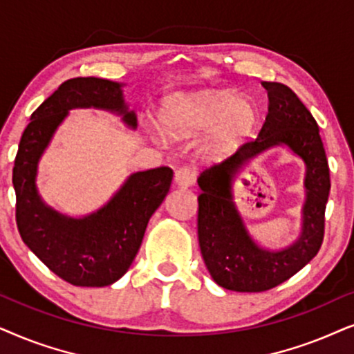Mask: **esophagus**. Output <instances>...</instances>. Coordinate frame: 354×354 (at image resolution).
<instances>
[{
    "instance_id": "1",
    "label": "esophagus",
    "mask_w": 354,
    "mask_h": 354,
    "mask_svg": "<svg viewBox=\"0 0 354 354\" xmlns=\"http://www.w3.org/2000/svg\"><path fill=\"white\" fill-rule=\"evenodd\" d=\"M196 176H197V171L196 168L192 167H181L176 169V173H174V181H176L178 186L181 187H187V186H192L196 181Z\"/></svg>"
}]
</instances>
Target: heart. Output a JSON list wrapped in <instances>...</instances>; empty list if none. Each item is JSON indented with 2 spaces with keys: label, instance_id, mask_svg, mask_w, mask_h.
Returning a JSON list of instances; mask_svg holds the SVG:
<instances>
[{
  "label": "heart",
  "instance_id": "heart-1",
  "mask_svg": "<svg viewBox=\"0 0 354 354\" xmlns=\"http://www.w3.org/2000/svg\"><path fill=\"white\" fill-rule=\"evenodd\" d=\"M257 108L234 92L202 91L168 103L165 124L169 134L187 138L214 129L207 153L214 158L233 152L257 124Z\"/></svg>",
  "mask_w": 354,
  "mask_h": 354
}]
</instances>
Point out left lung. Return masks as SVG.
I'll return each mask as SVG.
<instances>
[{"mask_svg":"<svg viewBox=\"0 0 354 354\" xmlns=\"http://www.w3.org/2000/svg\"><path fill=\"white\" fill-rule=\"evenodd\" d=\"M268 93V113L254 140L201 173L202 192L197 234L207 270L216 285L239 293L275 288L299 272L324 241L325 205L330 192V171L319 126L298 95L280 82H262ZM277 145H286L306 165V202L300 238L288 248L268 252L248 236L232 202V178L249 159Z\"/></svg>","mask_w":354,"mask_h":354,"instance_id":"obj_1","label":"left lung"}]
</instances>
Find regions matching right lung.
I'll return each instance as SVG.
<instances>
[{
  "instance_id": "obj_1",
  "label": "right lung",
  "mask_w": 354,
  "mask_h": 354,
  "mask_svg": "<svg viewBox=\"0 0 354 354\" xmlns=\"http://www.w3.org/2000/svg\"><path fill=\"white\" fill-rule=\"evenodd\" d=\"M121 87L120 82L98 77L61 84L32 113L14 160L16 221L22 241L51 272L74 286H108L128 272L150 216L171 186V168L138 171L102 209L82 218L59 214L39 196V160L69 110L100 108L121 115L129 128H138V118L128 110Z\"/></svg>"
}]
</instances>
